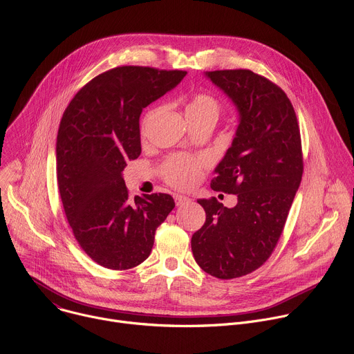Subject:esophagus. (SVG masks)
Returning <instances> with one entry per match:
<instances>
[{"label": "esophagus", "mask_w": 354, "mask_h": 354, "mask_svg": "<svg viewBox=\"0 0 354 354\" xmlns=\"http://www.w3.org/2000/svg\"><path fill=\"white\" fill-rule=\"evenodd\" d=\"M190 198L186 197V196H182V194H175V201H176V206H183L185 203H187Z\"/></svg>", "instance_id": "1"}]
</instances>
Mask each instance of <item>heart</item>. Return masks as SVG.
Listing matches in <instances>:
<instances>
[{"instance_id": "1", "label": "heart", "mask_w": 354, "mask_h": 354, "mask_svg": "<svg viewBox=\"0 0 354 354\" xmlns=\"http://www.w3.org/2000/svg\"><path fill=\"white\" fill-rule=\"evenodd\" d=\"M220 105L217 100L209 95H196L186 106V116L207 115L214 119L218 118ZM149 116L147 118V120ZM168 180L179 187H187L193 185L201 175V164L197 161H189L185 158H175L167 165Z\"/></svg>"}]
</instances>
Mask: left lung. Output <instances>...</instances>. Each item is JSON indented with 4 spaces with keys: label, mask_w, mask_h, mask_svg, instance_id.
<instances>
[{
    "label": "left lung",
    "mask_w": 354,
    "mask_h": 354,
    "mask_svg": "<svg viewBox=\"0 0 354 354\" xmlns=\"http://www.w3.org/2000/svg\"><path fill=\"white\" fill-rule=\"evenodd\" d=\"M228 96L238 124L212 187L238 196L235 207L198 198L206 223L192 252L206 273L228 280L261 268L281 235L302 176L299 127L287 95L250 70L206 71Z\"/></svg>",
    "instance_id": "1"
}]
</instances>
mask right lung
I'll return each instance as SVG.
<instances>
[{"mask_svg":"<svg viewBox=\"0 0 354 354\" xmlns=\"http://www.w3.org/2000/svg\"><path fill=\"white\" fill-rule=\"evenodd\" d=\"M186 71L124 66L89 81L60 122L57 183L68 224L97 265L126 270L144 262L175 201L156 193L129 200L123 171L141 154L140 115Z\"/></svg>","mask_w":354,"mask_h":354,"instance_id":"1","label":"right lung"}]
</instances>
